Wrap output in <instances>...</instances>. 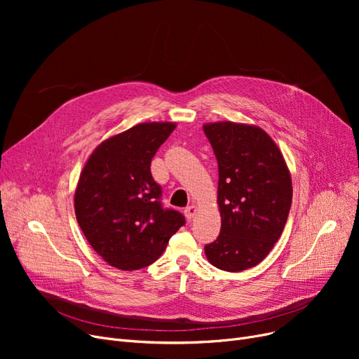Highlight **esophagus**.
Here are the masks:
<instances>
[{
	"instance_id": "esophagus-1",
	"label": "esophagus",
	"mask_w": 359,
	"mask_h": 359,
	"mask_svg": "<svg viewBox=\"0 0 359 359\" xmlns=\"http://www.w3.org/2000/svg\"><path fill=\"white\" fill-rule=\"evenodd\" d=\"M196 212H198V206L196 205H191V206H187V208L184 210V217L191 221L192 218H195Z\"/></svg>"
}]
</instances>
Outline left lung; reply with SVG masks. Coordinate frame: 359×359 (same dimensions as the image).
Wrapping results in <instances>:
<instances>
[{"label": "left lung", "instance_id": "left-lung-1", "mask_svg": "<svg viewBox=\"0 0 359 359\" xmlns=\"http://www.w3.org/2000/svg\"><path fill=\"white\" fill-rule=\"evenodd\" d=\"M218 161L221 231L205 246L212 266L241 272L265 259L287 224L292 180L279 147L256 125L205 123Z\"/></svg>", "mask_w": 359, "mask_h": 359}]
</instances>
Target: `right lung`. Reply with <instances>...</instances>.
I'll return each mask as SVG.
<instances>
[{"mask_svg":"<svg viewBox=\"0 0 359 359\" xmlns=\"http://www.w3.org/2000/svg\"><path fill=\"white\" fill-rule=\"evenodd\" d=\"M175 122H144L99 144L75 187L74 210L90 246L110 266L137 271L156 262L184 217L163 210L151 158Z\"/></svg>","mask_w":359,"mask_h":359,"instance_id":"add662e5","label":"right lung"}]
</instances>
